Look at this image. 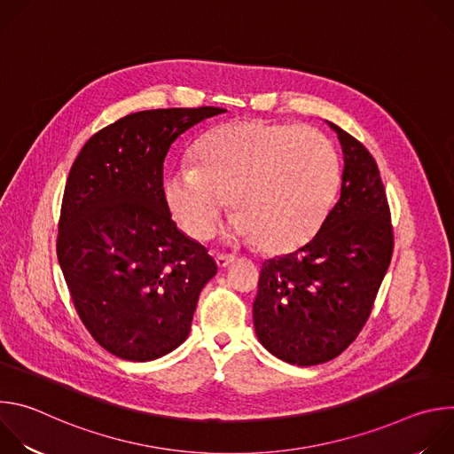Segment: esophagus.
<instances>
[{
  "instance_id": "obj_1",
  "label": "esophagus",
  "mask_w": 454,
  "mask_h": 454,
  "mask_svg": "<svg viewBox=\"0 0 454 454\" xmlns=\"http://www.w3.org/2000/svg\"><path fill=\"white\" fill-rule=\"evenodd\" d=\"M233 261H235V258L231 254H217L215 256V262H217L219 268H228Z\"/></svg>"
}]
</instances>
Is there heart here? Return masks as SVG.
Returning a JSON list of instances; mask_svg holds the SVG:
<instances>
[{
	"label": "heart",
	"mask_w": 454,
	"mask_h": 454,
	"mask_svg": "<svg viewBox=\"0 0 454 454\" xmlns=\"http://www.w3.org/2000/svg\"><path fill=\"white\" fill-rule=\"evenodd\" d=\"M340 184L333 144L294 123L242 120L215 127L174 170L167 207L192 239L214 235L230 198V233L268 253L307 242L325 219Z\"/></svg>",
	"instance_id": "heart-1"
}]
</instances>
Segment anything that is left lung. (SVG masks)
<instances>
[{"mask_svg": "<svg viewBox=\"0 0 454 454\" xmlns=\"http://www.w3.org/2000/svg\"><path fill=\"white\" fill-rule=\"evenodd\" d=\"M329 125L345 160L340 201L303 247L262 264L253 301L258 341L298 366L327 363L357 338L394 251L375 160L341 127Z\"/></svg>", "mask_w": 454, "mask_h": 454, "instance_id": "8db88e82", "label": "left lung"}]
</instances>
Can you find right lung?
<instances>
[{"mask_svg": "<svg viewBox=\"0 0 454 454\" xmlns=\"http://www.w3.org/2000/svg\"><path fill=\"white\" fill-rule=\"evenodd\" d=\"M221 107L127 114L93 135L64 188L57 256L95 341L127 361H153L188 336L217 264L170 217L163 161L190 127Z\"/></svg>", "mask_w": 454, "mask_h": 454, "instance_id": "1", "label": "right lung"}]
</instances>
